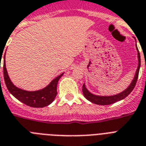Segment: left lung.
I'll list each match as a JSON object with an SVG mask.
<instances>
[{
	"label": "left lung",
	"mask_w": 146,
	"mask_h": 146,
	"mask_svg": "<svg viewBox=\"0 0 146 146\" xmlns=\"http://www.w3.org/2000/svg\"><path fill=\"white\" fill-rule=\"evenodd\" d=\"M136 48L138 52V67H137V70L136 71V75H135L134 78L131 82V85H129L128 87L126 89L123 91L122 92L115 94V95L112 96H98V95H94L91 92H88V90L86 88L85 84L82 85V92L85 96V98L87 99L88 100H89L93 104H98V105H110V104H112L115 103L117 101L121 100L127 97V96L131 94L133 88H134L136 83H137V79H138L139 76V67H140V54L139 52L138 48H137V44H136Z\"/></svg>",
	"instance_id": "left-lung-1"
}]
</instances>
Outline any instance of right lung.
Masks as SVG:
<instances>
[{"label":"right lung","mask_w":146,"mask_h":146,"mask_svg":"<svg viewBox=\"0 0 146 146\" xmlns=\"http://www.w3.org/2000/svg\"><path fill=\"white\" fill-rule=\"evenodd\" d=\"M1 58H2L1 55ZM3 78H4L5 84L9 92L22 103L26 104L27 106L35 108L45 107L52 103L57 95V85H58V80L64 74L63 73L60 76H57L55 79L51 82L49 85H48L42 89L35 91V92H28V91L19 88L13 84L8 76L7 70L6 68L5 55L3 58Z\"/></svg>","instance_id":"obj_1"}]
</instances>
